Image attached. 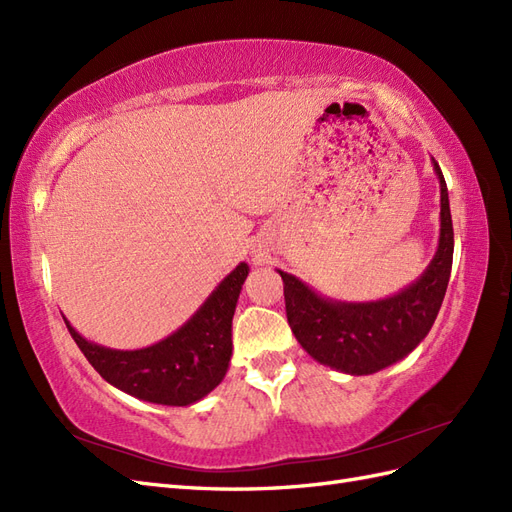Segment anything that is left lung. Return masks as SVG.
Returning <instances> with one entry per match:
<instances>
[{"label":"left lung","instance_id":"1","mask_svg":"<svg viewBox=\"0 0 512 512\" xmlns=\"http://www.w3.org/2000/svg\"><path fill=\"white\" fill-rule=\"evenodd\" d=\"M440 181V239L436 256L416 282L393 297L348 303L309 288L299 277L277 269L284 280L288 324L303 350L320 365L350 376H369L389 367L423 342L436 322L453 267V220L446 181Z\"/></svg>","mask_w":512,"mask_h":512}]
</instances>
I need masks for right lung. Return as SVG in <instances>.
Returning a JSON list of instances; mask_svg holds the SVG:
<instances>
[{
	"mask_svg": "<svg viewBox=\"0 0 512 512\" xmlns=\"http://www.w3.org/2000/svg\"><path fill=\"white\" fill-rule=\"evenodd\" d=\"M250 267L232 269L207 301L181 327L158 344L138 350H115L89 342L64 318L66 327L115 389L160 406H192L218 386L232 356V316Z\"/></svg>",
	"mask_w": 512,
	"mask_h": 512,
	"instance_id": "1",
	"label": "right lung"
}]
</instances>
